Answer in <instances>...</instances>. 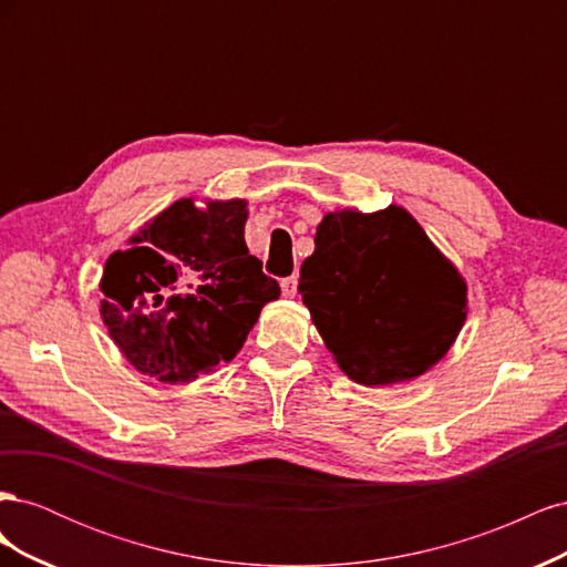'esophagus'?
<instances>
[{"mask_svg": "<svg viewBox=\"0 0 567 567\" xmlns=\"http://www.w3.org/2000/svg\"><path fill=\"white\" fill-rule=\"evenodd\" d=\"M281 293L286 298H296V293H298V277H296V274H293V277L281 279Z\"/></svg>", "mask_w": 567, "mask_h": 567, "instance_id": "obj_1", "label": "esophagus"}]
</instances>
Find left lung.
Returning <instances> with one entry per match:
<instances>
[{"label":"left lung","mask_w":567,"mask_h":567,"mask_svg":"<svg viewBox=\"0 0 567 567\" xmlns=\"http://www.w3.org/2000/svg\"><path fill=\"white\" fill-rule=\"evenodd\" d=\"M298 288L338 367L362 385L421 375L466 321V284L398 205L326 215Z\"/></svg>","instance_id":"1"}]
</instances>
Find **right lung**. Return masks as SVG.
Returning <instances> with one entry per match:
<instances>
[{"label": "right lung", "instance_id": "1", "mask_svg": "<svg viewBox=\"0 0 567 567\" xmlns=\"http://www.w3.org/2000/svg\"><path fill=\"white\" fill-rule=\"evenodd\" d=\"M246 203L169 205L109 257L101 317L127 362L163 383L194 381L244 348L277 279L244 241Z\"/></svg>", "mask_w": 567, "mask_h": 567}]
</instances>
